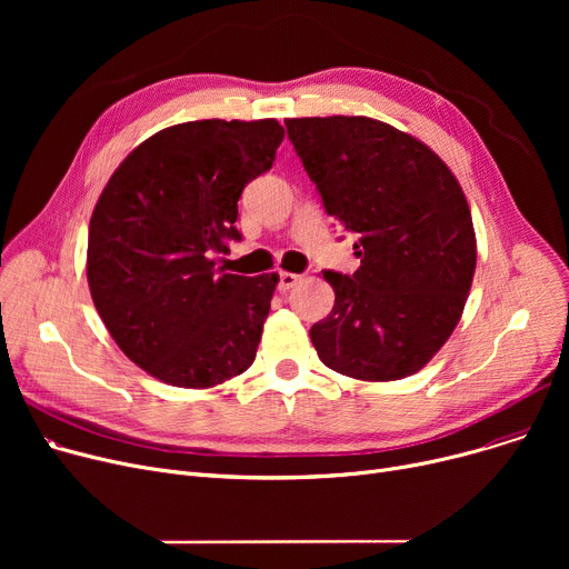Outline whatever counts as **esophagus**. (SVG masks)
Wrapping results in <instances>:
<instances>
[{
    "label": "esophagus",
    "mask_w": 569,
    "mask_h": 569,
    "mask_svg": "<svg viewBox=\"0 0 569 569\" xmlns=\"http://www.w3.org/2000/svg\"><path fill=\"white\" fill-rule=\"evenodd\" d=\"M302 281V277L300 274H292V272H281L279 274V290H290L292 286H297V283H300Z\"/></svg>",
    "instance_id": "1"
}]
</instances>
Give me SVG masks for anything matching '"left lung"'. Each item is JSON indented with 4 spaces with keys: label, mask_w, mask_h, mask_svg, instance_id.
I'll use <instances>...</instances> for the list:
<instances>
[{
    "label": "left lung",
    "mask_w": 569,
    "mask_h": 569,
    "mask_svg": "<svg viewBox=\"0 0 569 569\" xmlns=\"http://www.w3.org/2000/svg\"><path fill=\"white\" fill-rule=\"evenodd\" d=\"M325 212L357 234L360 269L322 272L332 313L311 327L320 362L357 380L420 371L461 320L477 262L470 207L445 161L371 117L286 119Z\"/></svg>",
    "instance_id": "obj_1"
}]
</instances>
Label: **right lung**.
I'll return each mask as SVG.
<instances>
[{
  "label": "right lung",
  "instance_id": "right-lung-1",
  "mask_svg": "<svg viewBox=\"0 0 569 569\" xmlns=\"http://www.w3.org/2000/svg\"><path fill=\"white\" fill-rule=\"evenodd\" d=\"M281 140L277 119L174 124L140 142L97 200L89 292L114 343L161 382L204 390L256 360L279 274H226L212 256L242 237L237 200Z\"/></svg>",
  "mask_w": 569,
  "mask_h": 569
}]
</instances>
